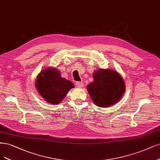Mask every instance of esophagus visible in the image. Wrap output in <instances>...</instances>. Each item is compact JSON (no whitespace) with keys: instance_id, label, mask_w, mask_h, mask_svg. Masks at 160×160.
<instances>
[{"instance_id":"34e87169","label":"esophagus","mask_w":160,"mask_h":160,"mask_svg":"<svg viewBox=\"0 0 160 160\" xmlns=\"http://www.w3.org/2000/svg\"><path fill=\"white\" fill-rule=\"evenodd\" d=\"M76 86L78 87H83V82H82V81L76 82Z\"/></svg>"}]
</instances>
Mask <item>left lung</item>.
<instances>
[{"mask_svg": "<svg viewBox=\"0 0 160 160\" xmlns=\"http://www.w3.org/2000/svg\"><path fill=\"white\" fill-rule=\"evenodd\" d=\"M93 81L87 86L92 101L102 108L117 103L125 91L122 77L114 70L99 69L93 73Z\"/></svg>", "mask_w": 160, "mask_h": 160, "instance_id": "left-lung-1", "label": "left lung"}]
</instances>
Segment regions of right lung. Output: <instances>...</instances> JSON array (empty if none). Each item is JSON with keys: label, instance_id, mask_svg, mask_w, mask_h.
<instances>
[{"label": "right lung", "instance_id": "add662e5", "mask_svg": "<svg viewBox=\"0 0 160 160\" xmlns=\"http://www.w3.org/2000/svg\"><path fill=\"white\" fill-rule=\"evenodd\" d=\"M36 87L46 101L58 104L74 87V85L71 81L62 78L56 68H49L42 70L38 75Z\"/></svg>", "mask_w": 160, "mask_h": 160}]
</instances>
